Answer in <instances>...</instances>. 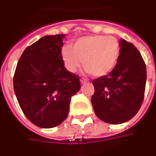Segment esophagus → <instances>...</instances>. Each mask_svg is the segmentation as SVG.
Instances as JSON below:
<instances>
[{"mask_svg":"<svg viewBox=\"0 0 156 156\" xmlns=\"http://www.w3.org/2000/svg\"><path fill=\"white\" fill-rule=\"evenodd\" d=\"M80 82H81V83H82V84H83V83H87V80H85V79H81Z\"/></svg>","mask_w":156,"mask_h":156,"instance_id":"34e87169","label":"esophagus"}]
</instances>
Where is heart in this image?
<instances>
[{
    "instance_id": "b5f03b06",
    "label": "heart",
    "mask_w": 156,
    "mask_h": 156,
    "mask_svg": "<svg viewBox=\"0 0 156 156\" xmlns=\"http://www.w3.org/2000/svg\"><path fill=\"white\" fill-rule=\"evenodd\" d=\"M119 41L113 36L90 35L73 41L71 47H63L61 55L65 65L75 73L82 65L95 77L110 73L117 65L120 55Z\"/></svg>"
}]
</instances>
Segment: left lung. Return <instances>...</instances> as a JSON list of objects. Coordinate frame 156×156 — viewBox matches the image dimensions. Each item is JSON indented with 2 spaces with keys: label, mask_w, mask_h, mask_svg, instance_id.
<instances>
[{
  "label": "left lung",
  "mask_w": 156,
  "mask_h": 156,
  "mask_svg": "<svg viewBox=\"0 0 156 156\" xmlns=\"http://www.w3.org/2000/svg\"><path fill=\"white\" fill-rule=\"evenodd\" d=\"M120 55L108 75L92 80L94 111L100 119L111 124L125 123L133 118L144 99L147 68L133 44L120 40Z\"/></svg>",
  "instance_id": "obj_1"
}]
</instances>
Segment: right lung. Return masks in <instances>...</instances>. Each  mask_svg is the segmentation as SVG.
<instances>
[{"label": "right lung", "mask_w": 156, "mask_h": 156, "mask_svg": "<svg viewBox=\"0 0 156 156\" xmlns=\"http://www.w3.org/2000/svg\"><path fill=\"white\" fill-rule=\"evenodd\" d=\"M65 34L45 36L20 56L13 79L21 110L33 124L51 128L67 118L79 77L68 71L61 55Z\"/></svg>", "instance_id": "right-lung-1"}]
</instances>
